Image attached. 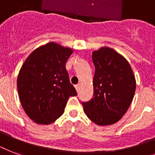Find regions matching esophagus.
Segmentation results:
<instances>
[{"mask_svg": "<svg viewBox=\"0 0 155 155\" xmlns=\"http://www.w3.org/2000/svg\"><path fill=\"white\" fill-rule=\"evenodd\" d=\"M75 89H76V91H79V89H80V84H76L75 86Z\"/></svg>", "mask_w": 155, "mask_h": 155, "instance_id": "1", "label": "esophagus"}]
</instances>
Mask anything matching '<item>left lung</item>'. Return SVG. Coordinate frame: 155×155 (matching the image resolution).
<instances>
[{
  "mask_svg": "<svg viewBox=\"0 0 155 155\" xmlns=\"http://www.w3.org/2000/svg\"><path fill=\"white\" fill-rule=\"evenodd\" d=\"M95 66L92 99L83 103L85 114L98 125H110L122 118L132 102L136 80L125 57L107 47L92 52Z\"/></svg>",
  "mask_w": 155,
  "mask_h": 155,
  "instance_id": "8db88e82",
  "label": "left lung"
}]
</instances>
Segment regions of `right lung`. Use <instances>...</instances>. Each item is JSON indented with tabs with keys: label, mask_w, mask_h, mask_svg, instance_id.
<instances>
[{
	"label": "right lung",
	"mask_w": 155,
	"mask_h": 155,
	"mask_svg": "<svg viewBox=\"0 0 155 155\" xmlns=\"http://www.w3.org/2000/svg\"><path fill=\"white\" fill-rule=\"evenodd\" d=\"M73 50L51 42L28 56L17 80L19 99L29 117L49 125L64 113L68 98L77 92L69 80L66 63Z\"/></svg>",
	"instance_id": "obj_1"
}]
</instances>
